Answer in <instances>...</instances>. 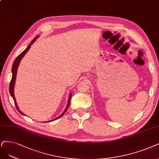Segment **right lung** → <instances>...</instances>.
<instances>
[{
	"label": "right lung",
	"instance_id": "obj_1",
	"mask_svg": "<svg viewBox=\"0 0 159 159\" xmlns=\"http://www.w3.org/2000/svg\"><path fill=\"white\" fill-rule=\"evenodd\" d=\"M38 37H39V36H37L36 37H35V38L32 40V42L30 43V44H29V45L27 47V48H26L24 51H23V52H21V54L16 58V60H14V63H13L12 68H11V71H12V77H11V81H10V86H9L10 93V95L11 96V97L13 98V99H14V103H15V105H16V109H17V111H18L19 112H20L21 115H23V113L21 112V111H20L18 107H17V103H16V99H15V96H14V83H15V80H16V73H17V67H18V66H19V63H20V60H21V58H22L23 56H24V55L26 54L27 52L29 50V48H30L31 45L34 42V40H36ZM70 98H71V94L69 95V102H68L66 110L64 111V112H63L60 116H58L57 118L54 119L53 120H57V119H58L61 118V117L64 115V113L66 112L67 109H68V107H69V103H70ZM53 120H52V121H53Z\"/></svg>",
	"mask_w": 159,
	"mask_h": 159
}]
</instances>
